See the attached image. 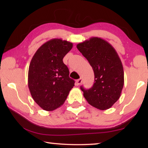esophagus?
Segmentation results:
<instances>
[{
  "mask_svg": "<svg viewBox=\"0 0 148 148\" xmlns=\"http://www.w3.org/2000/svg\"><path fill=\"white\" fill-rule=\"evenodd\" d=\"M82 81H83V80H82V78H79L78 79H77L76 82V84L77 86H79V85L81 84L82 83Z\"/></svg>",
  "mask_w": 148,
  "mask_h": 148,
  "instance_id": "1",
  "label": "esophagus"
}]
</instances>
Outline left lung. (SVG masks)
<instances>
[{
  "mask_svg": "<svg viewBox=\"0 0 148 148\" xmlns=\"http://www.w3.org/2000/svg\"><path fill=\"white\" fill-rule=\"evenodd\" d=\"M76 47L95 74L92 87L85 89L81 87L84 97L97 109H109L119 99L124 85L123 67L118 54L111 44L98 37H92Z\"/></svg>",
  "mask_w": 148,
  "mask_h": 148,
  "instance_id": "1",
  "label": "left lung"
}]
</instances>
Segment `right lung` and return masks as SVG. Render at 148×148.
I'll list each match as a JSON object with an SVG mask.
<instances>
[{
	"instance_id": "add662e5",
	"label": "right lung",
	"mask_w": 148,
	"mask_h": 148,
	"mask_svg": "<svg viewBox=\"0 0 148 148\" xmlns=\"http://www.w3.org/2000/svg\"><path fill=\"white\" fill-rule=\"evenodd\" d=\"M73 44L60 38L46 42L34 53L29 65L28 86L35 102L46 111L64 104L74 80L62 59Z\"/></svg>"
}]
</instances>
